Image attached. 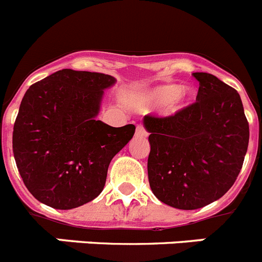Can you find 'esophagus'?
<instances>
[{
	"instance_id": "esophagus-1",
	"label": "esophagus",
	"mask_w": 262,
	"mask_h": 262,
	"mask_svg": "<svg viewBox=\"0 0 262 262\" xmlns=\"http://www.w3.org/2000/svg\"><path fill=\"white\" fill-rule=\"evenodd\" d=\"M135 135L136 138H145V136H147V131H145V128H144L141 124H139V126L136 127Z\"/></svg>"
}]
</instances>
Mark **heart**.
Wrapping results in <instances>:
<instances>
[{"label": "heart", "mask_w": 262, "mask_h": 262, "mask_svg": "<svg viewBox=\"0 0 262 262\" xmlns=\"http://www.w3.org/2000/svg\"><path fill=\"white\" fill-rule=\"evenodd\" d=\"M196 90L189 84L178 85L172 83L158 84L149 88L140 97V106L144 109L166 106L169 114H177L193 102Z\"/></svg>", "instance_id": "b5f03b06"}]
</instances>
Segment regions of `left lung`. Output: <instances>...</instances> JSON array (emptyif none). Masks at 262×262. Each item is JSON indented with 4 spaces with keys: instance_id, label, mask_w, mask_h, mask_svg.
<instances>
[{
    "instance_id": "8db88e82",
    "label": "left lung",
    "mask_w": 262,
    "mask_h": 262,
    "mask_svg": "<svg viewBox=\"0 0 262 262\" xmlns=\"http://www.w3.org/2000/svg\"><path fill=\"white\" fill-rule=\"evenodd\" d=\"M198 102L167 118L145 115L148 179L156 198L183 210L203 208L232 187L243 166L249 126L239 93L208 73Z\"/></svg>"
}]
</instances>
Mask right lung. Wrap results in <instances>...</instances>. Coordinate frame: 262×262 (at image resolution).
<instances>
[{
    "label": "right lung",
    "instance_id": "right-lung-1",
    "mask_svg": "<svg viewBox=\"0 0 262 262\" xmlns=\"http://www.w3.org/2000/svg\"><path fill=\"white\" fill-rule=\"evenodd\" d=\"M112 75L71 69L32 84L13 133L16 167L28 191L54 209H74L102 192L110 161L133 139L134 124L97 121Z\"/></svg>",
    "mask_w": 262,
    "mask_h": 262
}]
</instances>
